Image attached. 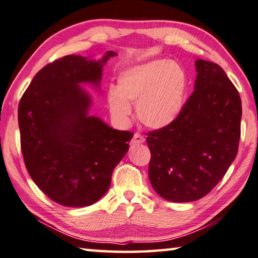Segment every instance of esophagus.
Returning a JSON list of instances; mask_svg holds the SVG:
<instances>
[{
	"label": "esophagus",
	"instance_id": "obj_1",
	"mask_svg": "<svg viewBox=\"0 0 258 258\" xmlns=\"http://www.w3.org/2000/svg\"><path fill=\"white\" fill-rule=\"evenodd\" d=\"M146 141V139L142 137V135H140L139 133H135L134 137L132 139V141H131V145L132 146H138L140 143H143Z\"/></svg>",
	"mask_w": 258,
	"mask_h": 258
}]
</instances>
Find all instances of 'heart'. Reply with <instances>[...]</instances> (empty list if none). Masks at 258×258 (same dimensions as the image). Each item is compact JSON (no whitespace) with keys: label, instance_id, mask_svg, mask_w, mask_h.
Segmentation results:
<instances>
[{"label":"heart","instance_id":"obj_1","mask_svg":"<svg viewBox=\"0 0 258 258\" xmlns=\"http://www.w3.org/2000/svg\"><path fill=\"white\" fill-rule=\"evenodd\" d=\"M118 87H109L107 101L111 115L125 121L135 103L138 119L150 130H163L176 120L184 106L187 76L181 64L151 60L119 74Z\"/></svg>","mask_w":258,"mask_h":258}]
</instances>
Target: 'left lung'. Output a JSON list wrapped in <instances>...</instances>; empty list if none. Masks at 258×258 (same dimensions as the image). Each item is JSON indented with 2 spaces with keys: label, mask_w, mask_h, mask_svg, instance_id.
<instances>
[{
  "label": "left lung",
  "mask_w": 258,
  "mask_h": 258,
  "mask_svg": "<svg viewBox=\"0 0 258 258\" xmlns=\"http://www.w3.org/2000/svg\"><path fill=\"white\" fill-rule=\"evenodd\" d=\"M195 91L176 120L148 133L149 180L161 198L195 202L211 192L238 154L241 100L218 64L196 60Z\"/></svg>",
  "instance_id": "obj_1"
}]
</instances>
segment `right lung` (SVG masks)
Instances as JSON below:
<instances>
[{
	"instance_id": "1",
	"label": "right lung",
	"mask_w": 258,
	"mask_h": 258,
	"mask_svg": "<svg viewBox=\"0 0 258 258\" xmlns=\"http://www.w3.org/2000/svg\"><path fill=\"white\" fill-rule=\"evenodd\" d=\"M101 59L66 55L33 78L18 107L26 168L40 189L67 207L97 203L108 191L113 168L128 151L133 133L90 115L93 99L83 85L100 90Z\"/></svg>"
}]
</instances>
